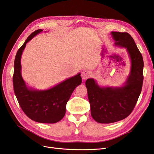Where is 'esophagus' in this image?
Segmentation results:
<instances>
[{"label": "esophagus", "instance_id": "1", "mask_svg": "<svg viewBox=\"0 0 154 154\" xmlns=\"http://www.w3.org/2000/svg\"><path fill=\"white\" fill-rule=\"evenodd\" d=\"M90 76V73L89 71H87V70H85V71H83V72H82L81 73V77L82 78V79H87Z\"/></svg>", "mask_w": 154, "mask_h": 154}]
</instances>
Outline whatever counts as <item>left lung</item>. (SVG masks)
<instances>
[{"mask_svg": "<svg viewBox=\"0 0 154 154\" xmlns=\"http://www.w3.org/2000/svg\"><path fill=\"white\" fill-rule=\"evenodd\" d=\"M111 35L115 45L127 51L131 69L120 87H101L92 78L86 81L92 117L101 124L114 123L128 117L139 99L143 82V58L133 38L127 32H111Z\"/></svg>", "mask_w": 154, "mask_h": 154, "instance_id": "obj_1", "label": "left lung"}]
</instances>
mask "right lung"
Here are the masks:
<instances>
[{
    "label": "right lung",
    "instance_id": "add662e5",
    "mask_svg": "<svg viewBox=\"0 0 154 154\" xmlns=\"http://www.w3.org/2000/svg\"><path fill=\"white\" fill-rule=\"evenodd\" d=\"M43 30L38 29L27 38L19 49L14 61V90L23 111L31 120L43 124H54L64 116L66 103L72 92L81 84V73L47 90H38L26 86L21 75V58L26 44Z\"/></svg>",
    "mask_w": 154,
    "mask_h": 154
}]
</instances>
